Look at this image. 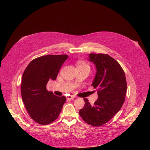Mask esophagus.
<instances>
[{"mask_svg": "<svg viewBox=\"0 0 150 150\" xmlns=\"http://www.w3.org/2000/svg\"><path fill=\"white\" fill-rule=\"evenodd\" d=\"M75 97L74 96H71V95H68L67 96V99H73Z\"/></svg>", "mask_w": 150, "mask_h": 150, "instance_id": "1", "label": "esophagus"}]
</instances>
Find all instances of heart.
<instances>
[{"mask_svg": "<svg viewBox=\"0 0 150 150\" xmlns=\"http://www.w3.org/2000/svg\"><path fill=\"white\" fill-rule=\"evenodd\" d=\"M77 68L87 69L89 71L90 70V67L89 65V64L88 63H87L86 62H84L82 60H79L77 62Z\"/></svg>", "mask_w": 150, "mask_h": 150, "instance_id": "b5f03b06", "label": "heart"}]
</instances>
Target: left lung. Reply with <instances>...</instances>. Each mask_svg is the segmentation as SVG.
<instances>
[{
    "label": "left lung",
    "instance_id": "left-lung-1",
    "mask_svg": "<svg viewBox=\"0 0 150 150\" xmlns=\"http://www.w3.org/2000/svg\"><path fill=\"white\" fill-rule=\"evenodd\" d=\"M89 60L97 68L92 86L98 97L91 105L84 98L85 105L79 112L84 122L93 126L108 123L121 109L125 100L127 83L120 64L107 54L90 53Z\"/></svg>",
    "mask_w": 150,
    "mask_h": 150
}]
</instances>
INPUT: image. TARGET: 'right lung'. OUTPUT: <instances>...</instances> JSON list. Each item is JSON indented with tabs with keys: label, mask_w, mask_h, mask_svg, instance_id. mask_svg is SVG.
<instances>
[{
	"label": "right lung",
	"mask_w": 150,
	"mask_h": 150,
	"mask_svg": "<svg viewBox=\"0 0 150 150\" xmlns=\"http://www.w3.org/2000/svg\"><path fill=\"white\" fill-rule=\"evenodd\" d=\"M68 56L46 55L33 59L25 68L21 85L22 99L29 116L40 125H48L59 117L66 101L65 96L58 97L48 91L49 79L55 80Z\"/></svg>",
	"instance_id": "1"
}]
</instances>
